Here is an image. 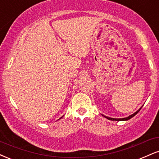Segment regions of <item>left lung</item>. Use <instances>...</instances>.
I'll use <instances>...</instances> for the list:
<instances>
[{
  "label": "left lung",
  "mask_w": 159,
  "mask_h": 159,
  "mask_svg": "<svg viewBox=\"0 0 159 159\" xmlns=\"http://www.w3.org/2000/svg\"><path fill=\"white\" fill-rule=\"evenodd\" d=\"M143 107V106H141V108H140V109L138 110V111H136L135 113H133L132 114V115H129V116H128V117H123V118H112V117H107V116H105V115H102V116L103 117H105L106 118H107L108 120H116V121H121V120H129V119H131L132 117H133L134 116H135V115H137L138 113H139V111H140V110L141 109V108Z\"/></svg>",
  "instance_id": "obj_1"
}]
</instances>
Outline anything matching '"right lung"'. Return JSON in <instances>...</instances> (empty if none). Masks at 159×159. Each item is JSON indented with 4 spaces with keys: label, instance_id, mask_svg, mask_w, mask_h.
<instances>
[{
    "label": "right lung",
    "instance_id": "add662e5",
    "mask_svg": "<svg viewBox=\"0 0 159 159\" xmlns=\"http://www.w3.org/2000/svg\"><path fill=\"white\" fill-rule=\"evenodd\" d=\"M62 117H63V116H62ZM60 117V118H59V119H61V117Z\"/></svg>",
    "mask_w": 159,
    "mask_h": 159
}]
</instances>
